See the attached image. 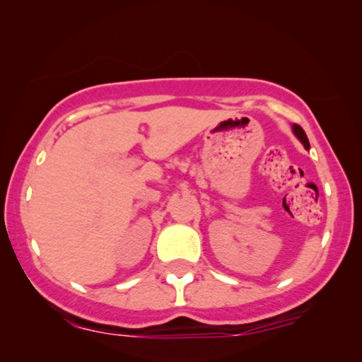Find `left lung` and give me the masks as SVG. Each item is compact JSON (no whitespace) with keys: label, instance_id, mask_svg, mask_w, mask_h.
Segmentation results:
<instances>
[{"label":"left lung","instance_id":"left-lung-1","mask_svg":"<svg viewBox=\"0 0 362 362\" xmlns=\"http://www.w3.org/2000/svg\"><path fill=\"white\" fill-rule=\"evenodd\" d=\"M291 132H293L295 136L298 138V141L302 143L303 146H305V150H310V143H308V138H307V134H305V132H303L302 128H300L298 124H293V126H291Z\"/></svg>","mask_w":362,"mask_h":362}]
</instances>
